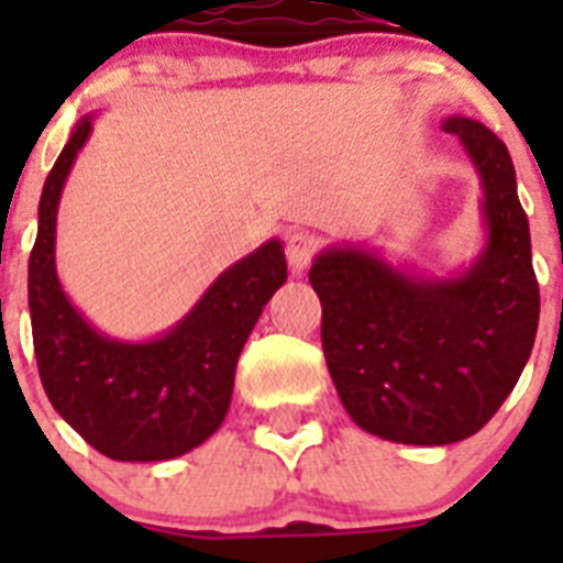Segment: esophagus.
I'll return each mask as SVG.
<instances>
[{
  "instance_id": "obj_1",
  "label": "esophagus",
  "mask_w": 563,
  "mask_h": 563,
  "mask_svg": "<svg viewBox=\"0 0 563 563\" xmlns=\"http://www.w3.org/2000/svg\"><path fill=\"white\" fill-rule=\"evenodd\" d=\"M316 239L310 236V233H292V236H287V245H285V253H287V265H290L292 273H305L307 267H310L312 256H316Z\"/></svg>"
}]
</instances>
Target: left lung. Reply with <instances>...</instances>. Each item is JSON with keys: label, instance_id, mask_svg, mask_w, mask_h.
<instances>
[{"label": "left lung", "instance_id": "8db88e82", "mask_svg": "<svg viewBox=\"0 0 563 563\" xmlns=\"http://www.w3.org/2000/svg\"><path fill=\"white\" fill-rule=\"evenodd\" d=\"M482 183L485 247L434 278L363 247H327L310 267L321 343L343 409L402 445L476 434L514 391L539 330L530 225L505 143L471 118H445Z\"/></svg>", "mask_w": 563, "mask_h": 563}]
</instances>
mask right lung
Segmentation results:
<instances>
[{"label":"right lung","instance_id":"1","mask_svg":"<svg viewBox=\"0 0 563 563\" xmlns=\"http://www.w3.org/2000/svg\"><path fill=\"white\" fill-rule=\"evenodd\" d=\"M92 132L81 118L47 174L27 265L38 375L53 409L96 451L118 462L188 454L220 429L247 335L287 282L285 247L271 239L220 273L183 321L152 341H118L73 307L56 273L64 183Z\"/></svg>","mask_w":563,"mask_h":563}]
</instances>
